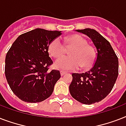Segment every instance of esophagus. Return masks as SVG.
Returning a JSON list of instances; mask_svg holds the SVG:
<instances>
[{"instance_id":"34e87169","label":"esophagus","mask_w":126,"mask_h":126,"mask_svg":"<svg viewBox=\"0 0 126 126\" xmlns=\"http://www.w3.org/2000/svg\"><path fill=\"white\" fill-rule=\"evenodd\" d=\"M60 74H61V76H63V75L66 74V73H65V72H64V71H60Z\"/></svg>"}]
</instances>
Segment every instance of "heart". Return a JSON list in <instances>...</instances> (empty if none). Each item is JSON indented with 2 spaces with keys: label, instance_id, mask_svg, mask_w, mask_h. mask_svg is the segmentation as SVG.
Wrapping results in <instances>:
<instances>
[{
  "label": "heart",
  "instance_id": "obj_1",
  "mask_svg": "<svg viewBox=\"0 0 126 126\" xmlns=\"http://www.w3.org/2000/svg\"><path fill=\"white\" fill-rule=\"evenodd\" d=\"M67 45L73 48L70 51L71 56H63L54 63L55 69L64 71H75L82 67L86 69L91 67L95 59V53L87 40L80 35H72L66 39ZM65 44L59 37L53 39L48 47L49 54L57 58L65 52Z\"/></svg>",
  "mask_w": 126,
  "mask_h": 126
}]
</instances>
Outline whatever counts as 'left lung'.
I'll list each match as a JSON object with an SVG mask.
<instances>
[{"label": "left lung", "mask_w": 126, "mask_h": 126, "mask_svg": "<svg viewBox=\"0 0 126 126\" xmlns=\"http://www.w3.org/2000/svg\"><path fill=\"white\" fill-rule=\"evenodd\" d=\"M76 31L86 34L97 49L94 67L88 72L73 73L69 92L74 99L85 105L98 103L111 92L118 75V59L110 44L94 29Z\"/></svg>", "instance_id": "obj_1"}]
</instances>
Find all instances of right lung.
<instances>
[{
	"label": "right lung",
	"instance_id": "right-lung-1",
	"mask_svg": "<svg viewBox=\"0 0 126 126\" xmlns=\"http://www.w3.org/2000/svg\"><path fill=\"white\" fill-rule=\"evenodd\" d=\"M61 31L35 29L21 34L13 43L5 59V76L13 93L27 103H39L53 93L60 79L59 71H49L50 42Z\"/></svg>",
	"mask_w": 126,
	"mask_h": 126
}]
</instances>
